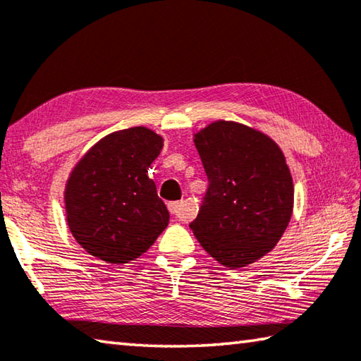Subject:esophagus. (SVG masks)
Segmentation results:
<instances>
[{"label":"esophagus","instance_id":"1","mask_svg":"<svg viewBox=\"0 0 361 361\" xmlns=\"http://www.w3.org/2000/svg\"><path fill=\"white\" fill-rule=\"evenodd\" d=\"M169 212L172 213L176 219H180V221H188V219L191 218L186 210V204L183 202V200H180V202H170Z\"/></svg>","mask_w":361,"mask_h":361}]
</instances>
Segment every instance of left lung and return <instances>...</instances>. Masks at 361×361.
I'll return each instance as SVG.
<instances>
[{
    "mask_svg": "<svg viewBox=\"0 0 361 361\" xmlns=\"http://www.w3.org/2000/svg\"><path fill=\"white\" fill-rule=\"evenodd\" d=\"M209 189L189 224L226 267H245L271 252L293 213V180L282 149L264 133L216 121L194 135Z\"/></svg>",
    "mask_w": 361,
    "mask_h": 361,
    "instance_id": "obj_1",
    "label": "left lung"
}]
</instances>
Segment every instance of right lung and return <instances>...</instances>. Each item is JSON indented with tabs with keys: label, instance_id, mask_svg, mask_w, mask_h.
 Here are the masks:
<instances>
[{
	"label": "right lung",
	"instance_id": "right-lung-1",
	"mask_svg": "<svg viewBox=\"0 0 361 361\" xmlns=\"http://www.w3.org/2000/svg\"><path fill=\"white\" fill-rule=\"evenodd\" d=\"M164 146L146 127L109 133L73 169L65 189L66 221L85 252L124 264L148 250L169 224V210L148 175Z\"/></svg>",
	"mask_w": 361,
	"mask_h": 361
}]
</instances>
